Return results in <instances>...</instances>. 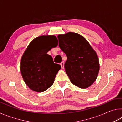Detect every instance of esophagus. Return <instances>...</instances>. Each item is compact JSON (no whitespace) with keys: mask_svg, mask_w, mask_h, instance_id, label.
<instances>
[{"mask_svg":"<svg viewBox=\"0 0 122 122\" xmlns=\"http://www.w3.org/2000/svg\"><path fill=\"white\" fill-rule=\"evenodd\" d=\"M60 65H61V68L62 69H63L64 68V65H65V62H64L63 61H62V62L60 63Z\"/></svg>","mask_w":122,"mask_h":122,"instance_id":"esophagus-1","label":"esophagus"}]
</instances>
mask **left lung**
Segmentation results:
<instances>
[{
  "label": "left lung",
  "mask_w": 122,
  "mask_h": 122,
  "mask_svg": "<svg viewBox=\"0 0 122 122\" xmlns=\"http://www.w3.org/2000/svg\"><path fill=\"white\" fill-rule=\"evenodd\" d=\"M59 46L67 60L66 73L77 87L85 89L95 81L100 69L98 58L87 40L81 35L69 32L57 36Z\"/></svg>",
  "instance_id": "obj_1"
}]
</instances>
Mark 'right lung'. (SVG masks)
I'll use <instances>...</instances> for the list:
<instances>
[{
	"instance_id": "right-lung-1",
	"label": "right lung",
	"mask_w": 122,
	"mask_h": 122,
	"mask_svg": "<svg viewBox=\"0 0 122 122\" xmlns=\"http://www.w3.org/2000/svg\"><path fill=\"white\" fill-rule=\"evenodd\" d=\"M57 46L54 36H41L33 39L21 59L20 71L25 82L30 89L43 92L53 84L61 66L54 63L47 52Z\"/></svg>"
}]
</instances>
